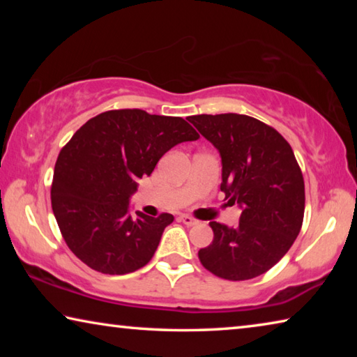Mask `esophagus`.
Returning a JSON list of instances; mask_svg holds the SVG:
<instances>
[{
  "mask_svg": "<svg viewBox=\"0 0 357 357\" xmlns=\"http://www.w3.org/2000/svg\"><path fill=\"white\" fill-rule=\"evenodd\" d=\"M179 220L183 222V223H185L187 227L198 225V220L195 219V217H192V215H187V214H181V215H179Z\"/></svg>",
  "mask_w": 357,
  "mask_h": 357,
  "instance_id": "34e87169",
  "label": "esophagus"
}]
</instances>
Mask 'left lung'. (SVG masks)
Returning a JSON list of instances; mask_svg holds the SVG:
<instances>
[{
  "label": "left lung",
  "mask_w": 357,
  "mask_h": 357,
  "mask_svg": "<svg viewBox=\"0 0 357 357\" xmlns=\"http://www.w3.org/2000/svg\"><path fill=\"white\" fill-rule=\"evenodd\" d=\"M189 121L220 153L225 200L243 209L234 228L209 222L214 239L198 258L227 280L261 275L289 250L304 220V178L293 149L274 128L247 114H195Z\"/></svg>",
  "instance_id": "left-lung-1"
}]
</instances>
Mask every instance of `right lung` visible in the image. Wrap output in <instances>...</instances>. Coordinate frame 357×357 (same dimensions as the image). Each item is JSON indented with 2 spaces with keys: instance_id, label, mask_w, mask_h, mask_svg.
<instances>
[{
  "instance_id": "add662e5",
  "label": "right lung",
  "mask_w": 357,
  "mask_h": 357,
  "mask_svg": "<svg viewBox=\"0 0 357 357\" xmlns=\"http://www.w3.org/2000/svg\"><path fill=\"white\" fill-rule=\"evenodd\" d=\"M198 138L183 118L138 108L104 112L84 123L59 153L52 183L53 214L74 255L110 275L148 264L174 217L130 215L129 198L167 151Z\"/></svg>"
}]
</instances>
